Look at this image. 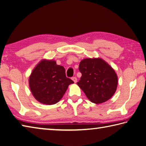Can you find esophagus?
I'll return each mask as SVG.
<instances>
[{
  "mask_svg": "<svg viewBox=\"0 0 146 146\" xmlns=\"http://www.w3.org/2000/svg\"><path fill=\"white\" fill-rule=\"evenodd\" d=\"M72 81L75 82V83H76L77 82V77H73L72 78Z\"/></svg>",
  "mask_w": 146,
  "mask_h": 146,
  "instance_id": "esophagus-1",
  "label": "esophagus"
}]
</instances>
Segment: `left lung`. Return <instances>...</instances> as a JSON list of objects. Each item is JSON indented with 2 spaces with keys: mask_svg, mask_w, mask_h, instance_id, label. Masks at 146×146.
<instances>
[{
  "mask_svg": "<svg viewBox=\"0 0 146 146\" xmlns=\"http://www.w3.org/2000/svg\"><path fill=\"white\" fill-rule=\"evenodd\" d=\"M79 69L82 76L77 84L90 102L102 103L113 96L117 88L118 77L114 69L103 59H83Z\"/></svg>",
  "mask_w": 146,
  "mask_h": 146,
  "instance_id": "obj_1",
  "label": "left lung"
}]
</instances>
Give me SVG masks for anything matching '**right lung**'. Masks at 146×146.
<instances>
[{
  "instance_id": "right-lung-1",
  "label": "right lung",
  "mask_w": 146,
  "mask_h": 146,
  "mask_svg": "<svg viewBox=\"0 0 146 146\" xmlns=\"http://www.w3.org/2000/svg\"><path fill=\"white\" fill-rule=\"evenodd\" d=\"M73 83L65 76L63 66L47 59H42L36 65L29 77L33 96L38 102L47 105L58 103Z\"/></svg>"
}]
</instances>
